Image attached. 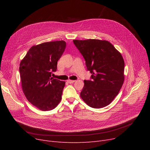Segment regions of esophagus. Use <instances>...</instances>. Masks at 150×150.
<instances>
[{
    "instance_id": "34e87169",
    "label": "esophagus",
    "mask_w": 150,
    "mask_h": 150,
    "mask_svg": "<svg viewBox=\"0 0 150 150\" xmlns=\"http://www.w3.org/2000/svg\"><path fill=\"white\" fill-rule=\"evenodd\" d=\"M75 81V80H67V83H69V84L74 83Z\"/></svg>"
}]
</instances>
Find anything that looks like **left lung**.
<instances>
[{"label": "left lung", "mask_w": 150, "mask_h": 150, "mask_svg": "<svg viewBox=\"0 0 150 150\" xmlns=\"http://www.w3.org/2000/svg\"><path fill=\"white\" fill-rule=\"evenodd\" d=\"M73 42L92 74L91 80L84 81L81 98L93 108L106 106L119 93L124 81L125 62L121 53L107 41L90 39Z\"/></svg>", "instance_id": "left-lung-1"}]
</instances>
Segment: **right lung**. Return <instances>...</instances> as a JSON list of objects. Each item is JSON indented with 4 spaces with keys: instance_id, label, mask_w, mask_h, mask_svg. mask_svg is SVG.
I'll use <instances>...</instances> for the list:
<instances>
[{
    "instance_id": "add662e5",
    "label": "right lung",
    "mask_w": 150,
    "mask_h": 150,
    "mask_svg": "<svg viewBox=\"0 0 150 150\" xmlns=\"http://www.w3.org/2000/svg\"><path fill=\"white\" fill-rule=\"evenodd\" d=\"M64 41L31 47L19 67L22 88L27 99L41 111H50L61 100L65 82L52 76L66 49Z\"/></svg>"
}]
</instances>
